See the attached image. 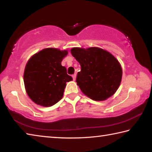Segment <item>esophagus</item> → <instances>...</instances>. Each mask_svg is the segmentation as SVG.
Here are the masks:
<instances>
[{
    "label": "esophagus",
    "mask_w": 152,
    "mask_h": 152,
    "mask_svg": "<svg viewBox=\"0 0 152 152\" xmlns=\"http://www.w3.org/2000/svg\"><path fill=\"white\" fill-rule=\"evenodd\" d=\"M72 78H73V80H76V74H74L72 75Z\"/></svg>",
    "instance_id": "esophagus-1"
}]
</instances>
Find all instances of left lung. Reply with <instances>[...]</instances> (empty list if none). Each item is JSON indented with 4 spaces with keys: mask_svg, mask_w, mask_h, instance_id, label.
<instances>
[{
    "mask_svg": "<svg viewBox=\"0 0 152 152\" xmlns=\"http://www.w3.org/2000/svg\"><path fill=\"white\" fill-rule=\"evenodd\" d=\"M71 53L81 66L76 82L82 92L94 101L114 94L122 79V68L114 56L99 48H73Z\"/></svg>",
    "mask_w": 152,
    "mask_h": 152,
    "instance_id": "1",
    "label": "left lung"
}]
</instances>
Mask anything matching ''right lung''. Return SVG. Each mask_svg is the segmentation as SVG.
I'll use <instances>...</instances> for the list:
<instances>
[{"label":"right lung","mask_w":152,"mask_h":152,"mask_svg":"<svg viewBox=\"0 0 152 152\" xmlns=\"http://www.w3.org/2000/svg\"><path fill=\"white\" fill-rule=\"evenodd\" d=\"M68 51L45 48L27 61L23 80L25 91L32 101L42 107H51L61 99L66 82L72 80L61 61Z\"/></svg>","instance_id":"add662e5"}]
</instances>
